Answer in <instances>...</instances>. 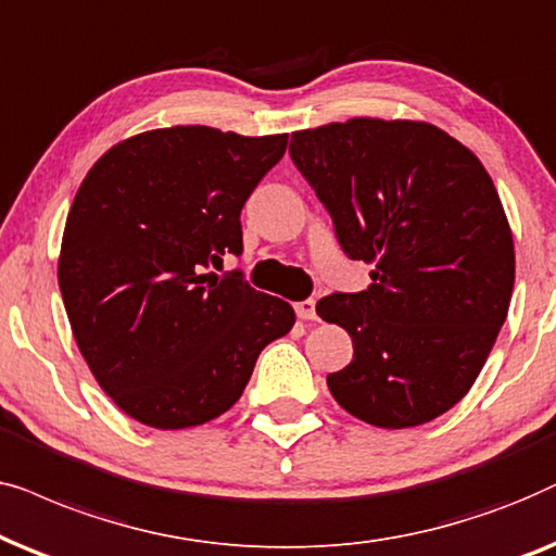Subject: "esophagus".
Instances as JSON below:
<instances>
[{
	"instance_id": "obj_1",
	"label": "esophagus",
	"mask_w": 556,
	"mask_h": 556,
	"mask_svg": "<svg viewBox=\"0 0 556 556\" xmlns=\"http://www.w3.org/2000/svg\"><path fill=\"white\" fill-rule=\"evenodd\" d=\"M294 313H298L300 320H317L315 313V300H302L294 305Z\"/></svg>"
}]
</instances>
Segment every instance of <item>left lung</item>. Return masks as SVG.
<instances>
[{
	"instance_id": "8db88e82",
	"label": "left lung",
	"mask_w": 556,
	"mask_h": 556,
	"mask_svg": "<svg viewBox=\"0 0 556 556\" xmlns=\"http://www.w3.org/2000/svg\"><path fill=\"white\" fill-rule=\"evenodd\" d=\"M294 167L330 213L364 292H332L317 315L353 340L328 376L336 402L374 427L432 421L478 379L506 323L514 239L480 160L421 122L351 118L294 131Z\"/></svg>"
}]
</instances>
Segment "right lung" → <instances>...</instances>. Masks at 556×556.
Returning <instances> with one entry per match:
<instances>
[{
  "instance_id": "1",
  "label": "right lung",
  "mask_w": 556,
  "mask_h": 556,
  "mask_svg": "<svg viewBox=\"0 0 556 556\" xmlns=\"http://www.w3.org/2000/svg\"><path fill=\"white\" fill-rule=\"evenodd\" d=\"M287 135L144 131L91 167L65 220L58 285L99 387L154 429L205 425L239 402L258 353L294 325L290 302L241 269V208Z\"/></svg>"
}]
</instances>
